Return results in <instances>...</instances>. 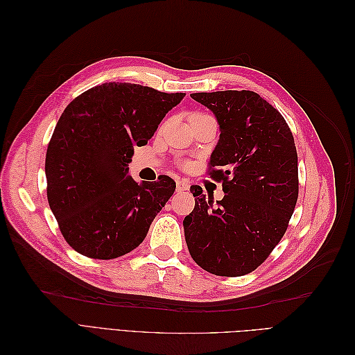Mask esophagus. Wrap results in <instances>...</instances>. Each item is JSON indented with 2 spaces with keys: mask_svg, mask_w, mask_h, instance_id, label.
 Returning <instances> with one entry per match:
<instances>
[{
  "mask_svg": "<svg viewBox=\"0 0 355 355\" xmlns=\"http://www.w3.org/2000/svg\"><path fill=\"white\" fill-rule=\"evenodd\" d=\"M189 189V184L187 180H178L176 182V191L178 192H185Z\"/></svg>",
  "mask_w": 355,
  "mask_h": 355,
  "instance_id": "34e87169",
  "label": "esophagus"
}]
</instances>
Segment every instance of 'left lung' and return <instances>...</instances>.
Instances as JSON below:
<instances>
[{
    "mask_svg": "<svg viewBox=\"0 0 355 355\" xmlns=\"http://www.w3.org/2000/svg\"><path fill=\"white\" fill-rule=\"evenodd\" d=\"M216 116L219 141L210 176L222 180L213 202L192 185L196 207L184 219L191 257L210 274L254 271L287 230L297 201V154L282 114L249 90L192 93Z\"/></svg>",
    "mask_w": 355,
    "mask_h": 355,
    "instance_id": "1",
    "label": "left lung"
}]
</instances>
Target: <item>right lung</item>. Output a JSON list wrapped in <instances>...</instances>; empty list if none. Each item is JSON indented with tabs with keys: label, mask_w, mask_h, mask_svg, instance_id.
<instances>
[{
	"label": "right lung",
	"mask_w": 355,
	"mask_h": 355,
	"mask_svg": "<svg viewBox=\"0 0 355 355\" xmlns=\"http://www.w3.org/2000/svg\"><path fill=\"white\" fill-rule=\"evenodd\" d=\"M185 93L105 83L75 98L60 115L46 155L47 198L63 237L92 259H115L141 244L173 196L168 176L128 175L144 146Z\"/></svg>",
	"instance_id": "1"
}]
</instances>
